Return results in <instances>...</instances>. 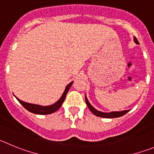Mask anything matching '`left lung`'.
<instances>
[{
  "instance_id": "1",
  "label": "left lung",
  "mask_w": 154,
  "mask_h": 154,
  "mask_svg": "<svg viewBox=\"0 0 154 154\" xmlns=\"http://www.w3.org/2000/svg\"><path fill=\"white\" fill-rule=\"evenodd\" d=\"M134 41H135L137 44H139V43H138L137 39L136 37H134ZM85 100H86V103H87V106H88V108L90 109V110H91L94 115H96V116H97V117H104V118H114V117H122V116H124V114H126V113L130 110H124V111H116V112H110V113H103V112L98 111V110H97L96 109H94V108L90 104L89 101H88V100H87V98L86 97H85Z\"/></svg>"
}]
</instances>
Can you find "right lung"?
Masks as SVG:
<instances>
[{
	"label": "right lung",
	"instance_id": "obj_1",
	"mask_svg": "<svg viewBox=\"0 0 154 154\" xmlns=\"http://www.w3.org/2000/svg\"><path fill=\"white\" fill-rule=\"evenodd\" d=\"M72 84H73V82L70 83V84L66 87L64 92H63V95H62L61 97L60 98V100H59L58 101H57L56 103H54V104L51 105V106H40V105H37V104H32V103L23 102V101L19 100L18 98H17V97L16 98L17 100L20 102V104H21L23 107L25 108L26 110L31 112V113H36V114H41V115L50 114V113H54V112L57 111V110H59V108L61 106L62 103H63V102L64 101L65 97H66V95H67V92L69 91L70 87H71Z\"/></svg>",
	"mask_w": 154,
	"mask_h": 154
}]
</instances>
